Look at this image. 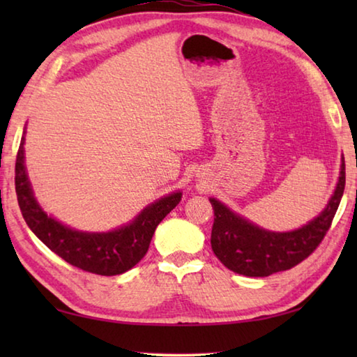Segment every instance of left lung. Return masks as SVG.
Wrapping results in <instances>:
<instances>
[{"label": "left lung", "mask_w": 357, "mask_h": 357, "mask_svg": "<svg viewBox=\"0 0 357 357\" xmlns=\"http://www.w3.org/2000/svg\"><path fill=\"white\" fill-rule=\"evenodd\" d=\"M345 190V162L329 204L317 219L288 233H273L243 219L225 204L211 198L214 223L211 247L220 263L233 273L247 277H268L294 268L310 257L329 231Z\"/></svg>", "instance_id": "8db88e82"}]
</instances>
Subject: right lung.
Returning a JSON list of instances; mask_svg holds the SVG:
<instances>
[{
  "label": "right lung",
  "instance_id": "right-lung-1",
  "mask_svg": "<svg viewBox=\"0 0 357 357\" xmlns=\"http://www.w3.org/2000/svg\"><path fill=\"white\" fill-rule=\"evenodd\" d=\"M23 142L22 137L15 160V192L23 219L48 249L86 273L116 275L134 268L146 255L157 225L181 202V192L160 198L128 227L110 233L75 231L48 217L34 200L25 170Z\"/></svg>",
  "mask_w": 357,
  "mask_h": 357
}]
</instances>
